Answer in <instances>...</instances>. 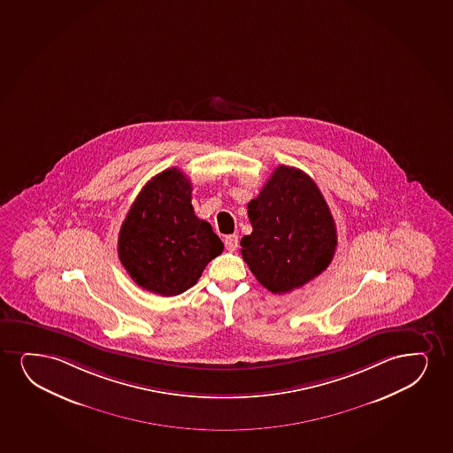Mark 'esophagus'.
<instances>
[{
	"label": "esophagus",
	"instance_id": "obj_1",
	"mask_svg": "<svg viewBox=\"0 0 453 453\" xmlns=\"http://www.w3.org/2000/svg\"><path fill=\"white\" fill-rule=\"evenodd\" d=\"M225 247L228 251H235L239 247V237L235 234H229L225 237Z\"/></svg>",
	"mask_w": 453,
	"mask_h": 453
}]
</instances>
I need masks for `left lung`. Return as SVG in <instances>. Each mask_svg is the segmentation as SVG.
Wrapping results in <instances>:
<instances>
[{"label":"left lung","instance_id":"left-lung-1","mask_svg":"<svg viewBox=\"0 0 453 453\" xmlns=\"http://www.w3.org/2000/svg\"><path fill=\"white\" fill-rule=\"evenodd\" d=\"M252 233L242 257L268 291L285 294L326 270L337 248L333 214L319 187L294 166L275 168L248 203Z\"/></svg>","mask_w":453,"mask_h":453}]
</instances>
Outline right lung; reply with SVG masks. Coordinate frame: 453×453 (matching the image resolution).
I'll list each match as a JSON object with an SVG mask.
<instances>
[{"label":"right lung","mask_w":453,"mask_h":453,"mask_svg":"<svg viewBox=\"0 0 453 453\" xmlns=\"http://www.w3.org/2000/svg\"><path fill=\"white\" fill-rule=\"evenodd\" d=\"M191 183L178 168L151 179L120 226V264L139 287L173 297L195 287L208 262L224 251L211 225L191 205Z\"/></svg>","instance_id":"right-lung-1"}]
</instances>
